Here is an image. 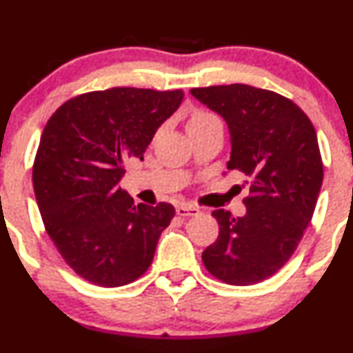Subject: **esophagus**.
<instances>
[{"label": "esophagus", "mask_w": 353, "mask_h": 353, "mask_svg": "<svg viewBox=\"0 0 353 353\" xmlns=\"http://www.w3.org/2000/svg\"><path fill=\"white\" fill-rule=\"evenodd\" d=\"M176 213L179 216H194V215H198L199 210L196 208V206L181 205V206H177V208H176Z\"/></svg>", "instance_id": "34e87169"}]
</instances>
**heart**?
<instances>
[{
	"label": "heart",
	"instance_id": "obj_1",
	"mask_svg": "<svg viewBox=\"0 0 353 353\" xmlns=\"http://www.w3.org/2000/svg\"><path fill=\"white\" fill-rule=\"evenodd\" d=\"M212 123H220L219 116H215L213 112H208V110L196 109L191 112L190 119H188V130H191V128L205 126V124H212Z\"/></svg>",
	"mask_w": 353,
	"mask_h": 353
}]
</instances>
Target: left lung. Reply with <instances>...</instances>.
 <instances>
[{
	"label": "left lung",
	"mask_w": 353,
	"mask_h": 353,
	"mask_svg": "<svg viewBox=\"0 0 353 353\" xmlns=\"http://www.w3.org/2000/svg\"><path fill=\"white\" fill-rule=\"evenodd\" d=\"M191 94L227 121V169L251 184L244 216L213 212L219 237L203 251V265L220 282L254 285L285 265L311 223L323 184L316 130L295 102L265 88L232 83Z\"/></svg>",
	"instance_id": "8db88e82"
}]
</instances>
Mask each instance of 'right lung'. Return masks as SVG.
<instances>
[{"label":"right lung","instance_id":"add662e5","mask_svg":"<svg viewBox=\"0 0 353 353\" xmlns=\"http://www.w3.org/2000/svg\"><path fill=\"white\" fill-rule=\"evenodd\" d=\"M183 97V90L133 87L87 92L59 105L42 131L32 183L46 232L66 265L94 285H128L154 261L176 210L137 206L119 181L126 160H143Z\"/></svg>","mask_w":353,"mask_h":353}]
</instances>
